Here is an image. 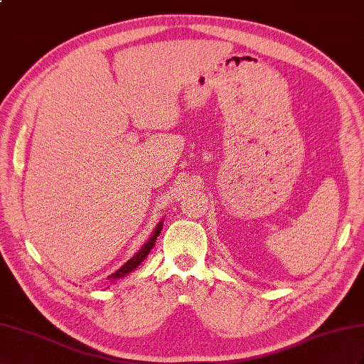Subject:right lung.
Wrapping results in <instances>:
<instances>
[{
	"label": "right lung",
	"mask_w": 364,
	"mask_h": 364,
	"mask_svg": "<svg viewBox=\"0 0 364 364\" xmlns=\"http://www.w3.org/2000/svg\"><path fill=\"white\" fill-rule=\"evenodd\" d=\"M161 229H163V220L158 223V225L155 226V229H154V232H152V235H151V238H149L146 243L143 245V247L138 250V252L129 259V262H126L123 266H121L117 272H114L112 275H109V279H112V282H117L118 278H123V277H126L127 274H130V272H134L135 269L141 264L144 259H146V257L149 255V252H151L152 250V247L155 246V241H156V237L160 235V232H161Z\"/></svg>",
	"instance_id": "1"
}]
</instances>
